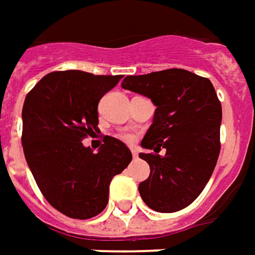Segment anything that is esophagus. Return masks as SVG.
<instances>
[{
	"mask_svg": "<svg viewBox=\"0 0 255 255\" xmlns=\"http://www.w3.org/2000/svg\"><path fill=\"white\" fill-rule=\"evenodd\" d=\"M131 154H133V158H134V159H137V152H136V151L131 150Z\"/></svg>",
	"mask_w": 255,
	"mask_h": 255,
	"instance_id": "obj_1",
	"label": "esophagus"
}]
</instances>
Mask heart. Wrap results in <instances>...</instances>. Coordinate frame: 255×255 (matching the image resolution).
<instances>
[{
	"label": "heart",
	"instance_id": "heart-1",
	"mask_svg": "<svg viewBox=\"0 0 255 255\" xmlns=\"http://www.w3.org/2000/svg\"><path fill=\"white\" fill-rule=\"evenodd\" d=\"M118 137L122 138V140H124V141H126V143H131V141L134 140L133 134H130V133H126V131H121V133L118 134Z\"/></svg>",
	"mask_w": 255,
	"mask_h": 255
}]
</instances>
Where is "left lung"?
I'll use <instances>...</instances> for the list:
<instances>
[{"instance_id": "8db88e82", "label": "left lung", "mask_w": 255, "mask_h": 255, "mask_svg": "<svg viewBox=\"0 0 255 255\" xmlns=\"http://www.w3.org/2000/svg\"><path fill=\"white\" fill-rule=\"evenodd\" d=\"M122 87L157 107L141 140L154 152L138 154L150 165L140 196L154 211H180L201 194L218 161L222 107L215 89L207 77L175 68L126 76ZM161 148L167 150L164 157L157 154Z\"/></svg>"}]
</instances>
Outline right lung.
I'll list each match as a JSON object with an SVG mask.
<instances>
[{"label":"right lung","instance_id":"1","mask_svg":"<svg viewBox=\"0 0 255 255\" xmlns=\"http://www.w3.org/2000/svg\"><path fill=\"white\" fill-rule=\"evenodd\" d=\"M121 75L51 72L24 98L22 144L45 200L73 219L98 215L108 204L112 178L131 161L121 140L105 136L98 152L82 140L97 131V107Z\"/></svg>","mask_w":255,"mask_h":255}]
</instances>
